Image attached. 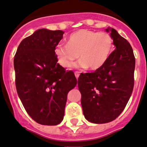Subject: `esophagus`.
Returning a JSON list of instances; mask_svg holds the SVG:
<instances>
[{"instance_id": "34e87169", "label": "esophagus", "mask_w": 147, "mask_h": 147, "mask_svg": "<svg viewBox=\"0 0 147 147\" xmlns=\"http://www.w3.org/2000/svg\"><path fill=\"white\" fill-rule=\"evenodd\" d=\"M75 77H76L77 80H78V79L79 75H80V72H78V71H75Z\"/></svg>"}]
</instances>
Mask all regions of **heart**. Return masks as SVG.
<instances>
[{
    "instance_id": "obj_1",
    "label": "heart",
    "mask_w": 147,
    "mask_h": 147,
    "mask_svg": "<svg viewBox=\"0 0 147 147\" xmlns=\"http://www.w3.org/2000/svg\"><path fill=\"white\" fill-rule=\"evenodd\" d=\"M113 47V39L108 33L80 29L69 35L67 45H58L54 52L59 64L64 68L72 67L78 55L79 67L96 70L106 63Z\"/></svg>"
}]
</instances>
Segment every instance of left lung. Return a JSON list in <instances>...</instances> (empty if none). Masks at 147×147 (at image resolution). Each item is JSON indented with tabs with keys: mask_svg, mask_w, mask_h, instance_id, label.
Instances as JSON below:
<instances>
[{
	"mask_svg": "<svg viewBox=\"0 0 147 147\" xmlns=\"http://www.w3.org/2000/svg\"><path fill=\"white\" fill-rule=\"evenodd\" d=\"M109 31L116 49L101 68L81 73L78 80L83 115L96 124L116 119L126 107L134 86L133 48L115 29H106Z\"/></svg>",
	"mask_w": 147,
	"mask_h": 147,
	"instance_id": "left-lung-1",
	"label": "left lung"
}]
</instances>
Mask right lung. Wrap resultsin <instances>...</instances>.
<instances>
[{
    "label": "right lung",
    "instance_id": "add662e5",
    "mask_svg": "<svg viewBox=\"0 0 147 147\" xmlns=\"http://www.w3.org/2000/svg\"><path fill=\"white\" fill-rule=\"evenodd\" d=\"M64 31L37 30L20 42L14 58L15 85L26 112L39 124L56 125L63 120L67 94L77 79L58 64L55 48Z\"/></svg>",
    "mask_w": 147,
    "mask_h": 147
}]
</instances>
